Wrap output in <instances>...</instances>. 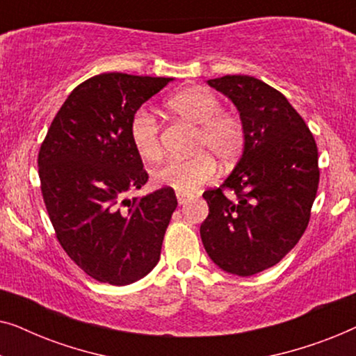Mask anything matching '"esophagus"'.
Listing matches in <instances>:
<instances>
[{"label":"esophagus","instance_id":"obj_1","mask_svg":"<svg viewBox=\"0 0 356 356\" xmlns=\"http://www.w3.org/2000/svg\"><path fill=\"white\" fill-rule=\"evenodd\" d=\"M189 197H191V196H189V194H186V193H177V199H178L179 204H184Z\"/></svg>","mask_w":356,"mask_h":356}]
</instances>
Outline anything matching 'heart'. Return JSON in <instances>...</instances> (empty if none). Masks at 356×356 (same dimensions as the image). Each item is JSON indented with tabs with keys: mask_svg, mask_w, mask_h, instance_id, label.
Returning <instances> with one entry per match:
<instances>
[{
	"mask_svg": "<svg viewBox=\"0 0 356 356\" xmlns=\"http://www.w3.org/2000/svg\"><path fill=\"white\" fill-rule=\"evenodd\" d=\"M167 108L173 115L196 124L193 150L188 159H172L152 172V183L179 193H189L211 179L216 173V162L228 165L240 157L245 147V126L232 113L222 111V102L212 92L201 87L188 89L172 97ZM129 136L140 157L154 162L162 155L160 128L157 120L147 110L136 111L129 124Z\"/></svg>",
	"mask_w": 356,
	"mask_h": 356,
	"instance_id": "1",
	"label": "heart"
}]
</instances>
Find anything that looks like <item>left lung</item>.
I'll return each instance as SVG.
<instances>
[{
    "label": "left lung",
    "instance_id": "left-lung-1",
    "mask_svg": "<svg viewBox=\"0 0 356 356\" xmlns=\"http://www.w3.org/2000/svg\"><path fill=\"white\" fill-rule=\"evenodd\" d=\"M207 84L240 111L245 149L230 177L202 194V245L220 269L248 277L280 262L303 236L319 186L318 145L298 111L266 82L223 76Z\"/></svg>",
    "mask_w": 356,
    "mask_h": 356
}]
</instances>
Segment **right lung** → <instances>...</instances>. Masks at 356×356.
<instances>
[{
  "mask_svg": "<svg viewBox=\"0 0 356 356\" xmlns=\"http://www.w3.org/2000/svg\"><path fill=\"white\" fill-rule=\"evenodd\" d=\"M170 81L123 72L90 77L67 95L40 145L42 196L58 241L104 284H133L154 269L178 206L170 188L126 197L149 179L131 120Z\"/></svg>",
  "mask_w": 356,
  "mask_h": 356,
  "instance_id": "add662e5",
  "label": "right lung"
}]
</instances>
